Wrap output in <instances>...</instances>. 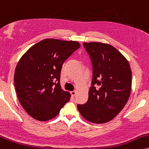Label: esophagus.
<instances>
[{
    "label": "esophagus",
    "instance_id": "esophagus-1",
    "mask_svg": "<svg viewBox=\"0 0 149 149\" xmlns=\"http://www.w3.org/2000/svg\"><path fill=\"white\" fill-rule=\"evenodd\" d=\"M70 94H71V95H72V97H74L75 96V95H76V94H77V92L75 91H72V92H70Z\"/></svg>",
    "mask_w": 149,
    "mask_h": 149
}]
</instances>
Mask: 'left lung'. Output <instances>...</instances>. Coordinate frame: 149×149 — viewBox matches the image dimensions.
Wrapping results in <instances>:
<instances>
[{
  "label": "left lung",
  "instance_id": "left-lung-1",
  "mask_svg": "<svg viewBox=\"0 0 149 149\" xmlns=\"http://www.w3.org/2000/svg\"><path fill=\"white\" fill-rule=\"evenodd\" d=\"M93 65L92 86L88 100L78 104L81 115L86 120L104 124L117 116L131 95L132 72L127 59L107 43H84Z\"/></svg>",
  "mask_w": 149,
  "mask_h": 149
}]
</instances>
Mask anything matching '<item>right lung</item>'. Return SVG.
Instances as JSON below:
<instances>
[{"instance_id": "right-lung-1", "label": "right lung", "mask_w": 149, "mask_h": 149, "mask_svg": "<svg viewBox=\"0 0 149 149\" xmlns=\"http://www.w3.org/2000/svg\"><path fill=\"white\" fill-rule=\"evenodd\" d=\"M77 41L42 40L24 54L16 65L14 86L18 101L28 115L38 121L58 115L70 94L61 89L64 61L79 48Z\"/></svg>"}]
</instances>
